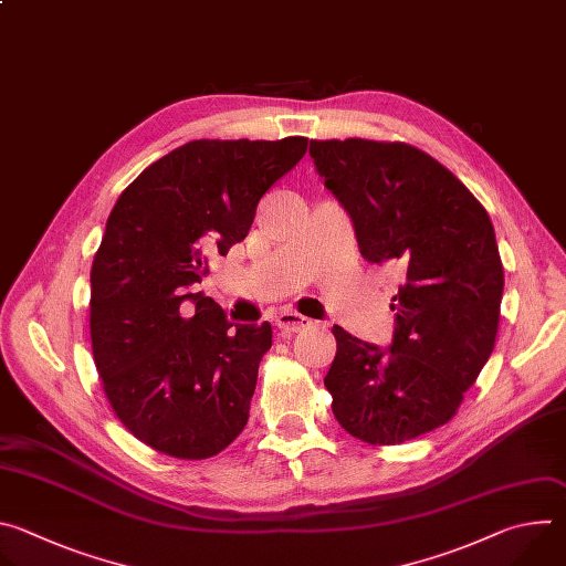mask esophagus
Here are the masks:
<instances>
[{"instance_id":"esophagus-1","label":"esophagus","mask_w":566,"mask_h":566,"mask_svg":"<svg viewBox=\"0 0 566 566\" xmlns=\"http://www.w3.org/2000/svg\"><path fill=\"white\" fill-rule=\"evenodd\" d=\"M275 325L284 332H302L306 327H311L313 322L308 317H304L302 313L297 311H282L277 317H275Z\"/></svg>"}]
</instances>
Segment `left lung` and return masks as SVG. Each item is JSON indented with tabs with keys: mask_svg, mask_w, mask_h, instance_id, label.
Masks as SVG:
<instances>
[{
	"mask_svg": "<svg viewBox=\"0 0 566 566\" xmlns=\"http://www.w3.org/2000/svg\"><path fill=\"white\" fill-rule=\"evenodd\" d=\"M325 188L352 217L360 255L406 282L389 349L334 327L325 387L338 423L371 446H396L448 423L493 354L504 266L491 217L430 154L408 143L311 140Z\"/></svg>",
	"mask_w": 566,
	"mask_h": 566,
	"instance_id": "obj_1",
	"label": "left lung"
}]
</instances>
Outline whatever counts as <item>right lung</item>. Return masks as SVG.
<instances>
[{"instance_id": "1", "label": "right lung", "mask_w": 566, "mask_h": 566, "mask_svg": "<svg viewBox=\"0 0 566 566\" xmlns=\"http://www.w3.org/2000/svg\"><path fill=\"white\" fill-rule=\"evenodd\" d=\"M308 138L190 140L118 197L92 266L94 363L120 423L177 459H208L249 421L271 325H232L192 286L244 239Z\"/></svg>"}]
</instances>
